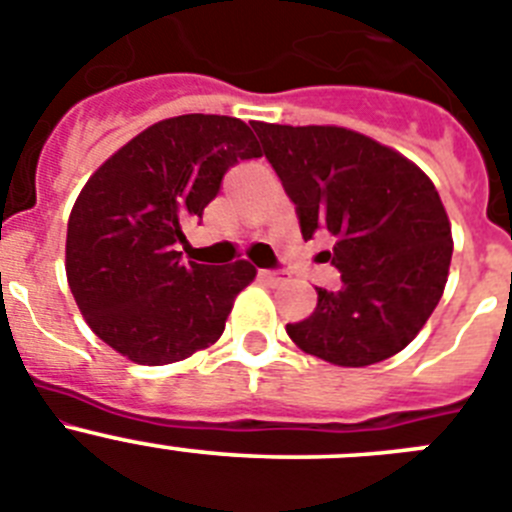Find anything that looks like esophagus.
<instances>
[{
  "instance_id": "34e87169",
  "label": "esophagus",
  "mask_w": 512,
  "mask_h": 512,
  "mask_svg": "<svg viewBox=\"0 0 512 512\" xmlns=\"http://www.w3.org/2000/svg\"><path fill=\"white\" fill-rule=\"evenodd\" d=\"M260 278L267 280L270 285H278L285 280V273L283 270H260Z\"/></svg>"
}]
</instances>
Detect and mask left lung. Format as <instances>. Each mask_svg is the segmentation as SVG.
Here are the masks:
<instances>
[{
  "label": "left lung",
  "mask_w": 512,
  "mask_h": 512,
  "mask_svg": "<svg viewBox=\"0 0 512 512\" xmlns=\"http://www.w3.org/2000/svg\"><path fill=\"white\" fill-rule=\"evenodd\" d=\"M293 199L303 239L336 237L321 252L342 288H316L308 319L285 331L306 354L339 367L393 357L418 336L449 278L451 224L439 191L413 160L336 124L252 122Z\"/></svg>",
  "instance_id": "left-lung-1"
}]
</instances>
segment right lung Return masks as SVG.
Instances as JSON below:
<instances>
[{
	"label": "right lung",
	"instance_id": "1",
	"mask_svg": "<svg viewBox=\"0 0 512 512\" xmlns=\"http://www.w3.org/2000/svg\"><path fill=\"white\" fill-rule=\"evenodd\" d=\"M262 150L242 119L181 114L150 124L91 173L68 216L66 278L101 342L137 365H170L219 342L247 260L181 262L183 224L224 173Z\"/></svg>",
	"mask_w": 512,
	"mask_h": 512
}]
</instances>
